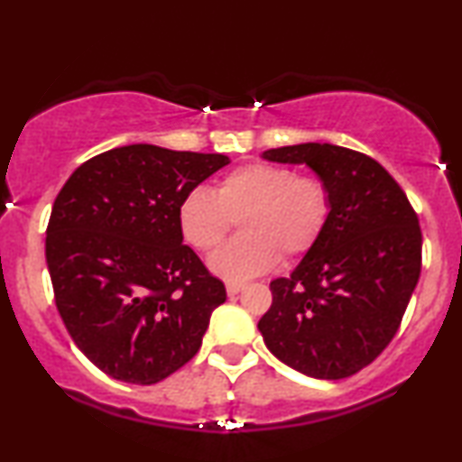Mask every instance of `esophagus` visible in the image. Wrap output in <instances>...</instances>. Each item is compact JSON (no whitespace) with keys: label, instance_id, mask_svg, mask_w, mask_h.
Returning <instances> with one entry per match:
<instances>
[{"label":"esophagus","instance_id":"1","mask_svg":"<svg viewBox=\"0 0 462 462\" xmlns=\"http://www.w3.org/2000/svg\"><path fill=\"white\" fill-rule=\"evenodd\" d=\"M245 288V284H241V282H227L226 284V292L230 294V297H235V294H238Z\"/></svg>","mask_w":462,"mask_h":462}]
</instances>
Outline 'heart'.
Returning a JSON list of instances; mask_svg holds the SVG:
<instances>
[{"instance_id": "obj_1", "label": "heart", "mask_w": 462, "mask_h": 462, "mask_svg": "<svg viewBox=\"0 0 462 462\" xmlns=\"http://www.w3.org/2000/svg\"><path fill=\"white\" fill-rule=\"evenodd\" d=\"M331 213V191L320 178L297 176L284 165L252 163L230 171L215 193L196 187L178 204V227L189 245L213 249L238 221L243 236L208 258V269L227 282L271 271L284 255H301L319 241Z\"/></svg>"}]
</instances>
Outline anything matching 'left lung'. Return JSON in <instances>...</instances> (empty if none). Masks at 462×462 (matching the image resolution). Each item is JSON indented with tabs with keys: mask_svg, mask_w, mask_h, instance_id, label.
Returning <instances> with one entry per match:
<instances>
[{
	"mask_svg": "<svg viewBox=\"0 0 462 462\" xmlns=\"http://www.w3.org/2000/svg\"><path fill=\"white\" fill-rule=\"evenodd\" d=\"M260 157L312 170L329 187L331 213L291 277L271 282L273 303L258 329L292 370L346 379L392 342L418 286V215L387 170L351 148L310 142Z\"/></svg>",
	"mask_w": 462,
	"mask_h": 462,
	"instance_id": "1",
	"label": "left lung"
}]
</instances>
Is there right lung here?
Returning a JSON list of instances; mask_svg holds the SVG:
<instances>
[{"mask_svg": "<svg viewBox=\"0 0 462 462\" xmlns=\"http://www.w3.org/2000/svg\"><path fill=\"white\" fill-rule=\"evenodd\" d=\"M227 163L131 143L86 161L55 198L44 243L55 305L111 379L152 385L202 346L226 288L182 245L178 204Z\"/></svg>", "mask_w": 462, "mask_h": 462, "instance_id": "right-lung-1", "label": "right lung"}]
</instances>
